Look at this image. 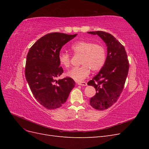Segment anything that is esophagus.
<instances>
[{
  "label": "esophagus",
  "mask_w": 149,
  "mask_h": 149,
  "mask_svg": "<svg viewBox=\"0 0 149 149\" xmlns=\"http://www.w3.org/2000/svg\"><path fill=\"white\" fill-rule=\"evenodd\" d=\"M78 85H81V86H86L87 85V83L83 81V82H78Z\"/></svg>",
  "instance_id": "esophagus-1"
}]
</instances>
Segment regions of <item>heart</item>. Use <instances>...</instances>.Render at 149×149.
Wrapping results in <instances>:
<instances>
[{"label":"heart","instance_id":"obj_1","mask_svg":"<svg viewBox=\"0 0 149 149\" xmlns=\"http://www.w3.org/2000/svg\"><path fill=\"white\" fill-rule=\"evenodd\" d=\"M71 50L74 55L81 56L80 64L82 65L73 68L67 73V76L76 81H82L89 76L91 70L94 72L97 71L105 64L106 49L101 44L80 40L72 44ZM58 60L65 68H68L71 65V55L68 53H60Z\"/></svg>","mask_w":149,"mask_h":149}]
</instances>
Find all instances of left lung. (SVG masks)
I'll return each instance as SVG.
<instances>
[{
	"label": "left lung",
	"mask_w": 149,
	"mask_h": 149,
	"mask_svg": "<svg viewBox=\"0 0 149 149\" xmlns=\"http://www.w3.org/2000/svg\"><path fill=\"white\" fill-rule=\"evenodd\" d=\"M97 35L106 43L107 55L104 65L88 83L96 89L89 104L97 110H104L113 105L123 91L128 74L129 63L124 47L113 35L102 31H88Z\"/></svg>",
	"instance_id": "8db88e82"
}]
</instances>
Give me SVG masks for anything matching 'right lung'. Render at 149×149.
<instances>
[{"label":"right lung","instance_id":"right-lung-1","mask_svg":"<svg viewBox=\"0 0 149 149\" xmlns=\"http://www.w3.org/2000/svg\"><path fill=\"white\" fill-rule=\"evenodd\" d=\"M77 34L49 33L41 37L30 48L26 56L25 74L31 93L48 109H55L66 101L75 86L70 78L56 81L63 73L58 60L62 47Z\"/></svg>","mask_w":149,"mask_h":149}]
</instances>
